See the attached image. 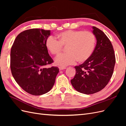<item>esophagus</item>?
Listing matches in <instances>:
<instances>
[{
  "mask_svg": "<svg viewBox=\"0 0 126 126\" xmlns=\"http://www.w3.org/2000/svg\"><path fill=\"white\" fill-rule=\"evenodd\" d=\"M59 69L60 70H63V69H66V67L60 66V67H59Z\"/></svg>",
  "mask_w": 126,
  "mask_h": 126,
  "instance_id": "esophagus-1",
  "label": "esophagus"
}]
</instances>
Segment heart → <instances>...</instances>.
I'll return each mask as SVG.
<instances>
[{"label":"heart","instance_id":"1","mask_svg":"<svg viewBox=\"0 0 126 126\" xmlns=\"http://www.w3.org/2000/svg\"><path fill=\"white\" fill-rule=\"evenodd\" d=\"M58 40L50 35L46 40L48 50L54 55L59 54L63 46H66L67 52L57 56L56 64L65 66L79 62H85L92 56L96 45V37L89 31L69 30L60 32L57 36Z\"/></svg>","mask_w":126,"mask_h":126}]
</instances>
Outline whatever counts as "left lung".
Here are the masks:
<instances>
[{
	"label": "left lung",
	"instance_id": "8db88e82",
	"mask_svg": "<svg viewBox=\"0 0 126 126\" xmlns=\"http://www.w3.org/2000/svg\"><path fill=\"white\" fill-rule=\"evenodd\" d=\"M97 44L90 58L75 66L76 75L71 80L72 86L78 92L89 94L104 89L111 79L116 63L111 41L105 33L93 27Z\"/></svg>",
	"mask_w": 126,
	"mask_h": 126
}]
</instances>
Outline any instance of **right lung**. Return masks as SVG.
<instances>
[{"label": "right lung", "mask_w": 126, "mask_h": 126, "mask_svg": "<svg viewBox=\"0 0 126 126\" xmlns=\"http://www.w3.org/2000/svg\"><path fill=\"white\" fill-rule=\"evenodd\" d=\"M50 35V30H25L17 36L11 48V74L21 88L32 95L50 91L59 72L57 67H46L54 62L46 46Z\"/></svg>", "instance_id": "1"}]
</instances>
